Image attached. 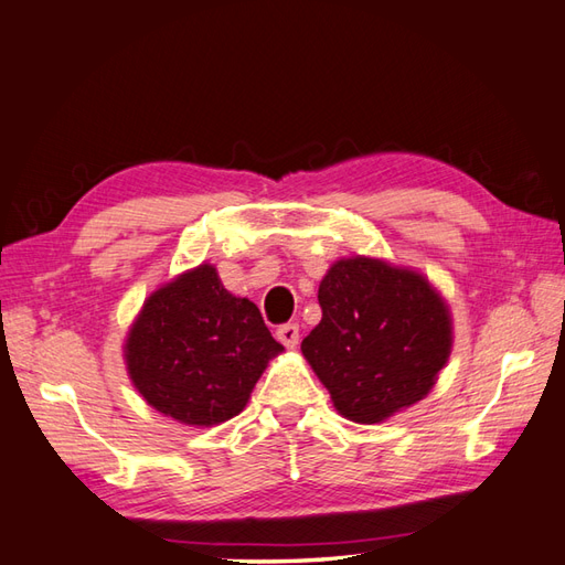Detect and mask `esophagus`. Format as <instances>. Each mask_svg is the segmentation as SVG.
I'll use <instances>...</instances> for the list:
<instances>
[{
  "mask_svg": "<svg viewBox=\"0 0 565 565\" xmlns=\"http://www.w3.org/2000/svg\"><path fill=\"white\" fill-rule=\"evenodd\" d=\"M276 338H279L289 350L298 348V326H296V323L281 326L279 330H276Z\"/></svg>",
  "mask_w": 565,
  "mask_h": 565,
  "instance_id": "1",
  "label": "esophagus"
}]
</instances>
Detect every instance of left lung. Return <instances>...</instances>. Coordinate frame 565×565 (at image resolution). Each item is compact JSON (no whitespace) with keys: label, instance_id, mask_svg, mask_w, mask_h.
Wrapping results in <instances>:
<instances>
[{"label":"left lung","instance_id":"8db88e82","mask_svg":"<svg viewBox=\"0 0 565 565\" xmlns=\"http://www.w3.org/2000/svg\"><path fill=\"white\" fill-rule=\"evenodd\" d=\"M318 303L323 318L301 352L340 416L382 424L434 390L452 350V318L422 271L342 257L320 279Z\"/></svg>","mask_w":565,"mask_h":565}]
</instances>
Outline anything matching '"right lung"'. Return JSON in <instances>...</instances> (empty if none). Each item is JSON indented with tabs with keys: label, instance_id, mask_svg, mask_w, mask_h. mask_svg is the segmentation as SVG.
<instances>
[{
	"label": "right lung",
	"instance_id": "obj_1",
	"mask_svg": "<svg viewBox=\"0 0 565 565\" xmlns=\"http://www.w3.org/2000/svg\"><path fill=\"white\" fill-rule=\"evenodd\" d=\"M121 350L143 402L173 422L210 428L247 406L284 345L259 308L230 294L213 264L203 262L143 301Z\"/></svg>",
	"mask_w": 565,
	"mask_h": 565
}]
</instances>
